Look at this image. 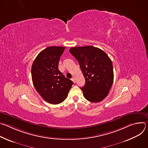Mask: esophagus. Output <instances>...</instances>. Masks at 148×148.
Here are the masks:
<instances>
[{
    "label": "esophagus",
    "instance_id": "esophagus-1",
    "mask_svg": "<svg viewBox=\"0 0 148 148\" xmlns=\"http://www.w3.org/2000/svg\"><path fill=\"white\" fill-rule=\"evenodd\" d=\"M71 80L73 81V82L74 83H75V78H73L71 79Z\"/></svg>",
    "mask_w": 148,
    "mask_h": 148
}]
</instances>
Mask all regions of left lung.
Segmentation results:
<instances>
[{"label":"left lung","instance_id":"8db88e82","mask_svg":"<svg viewBox=\"0 0 148 148\" xmlns=\"http://www.w3.org/2000/svg\"><path fill=\"white\" fill-rule=\"evenodd\" d=\"M70 52L78 61L86 79L81 88L84 97L92 102L102 101L114 81L111 60L103 50L91 46L71 47Z\"/></svg>","mask_w":148,"mask_h":148}]
</instances>
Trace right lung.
Here are the masks:
<instances>
[{"instance_id":"add662e5","label":"right lung","mask_w":148,"mask_h":148,"mask_svg":"<svg viewBox=\"0 0 148 148\" xmlns=\"http://www.w3.org/2000/svg\"><path fill=\"white\" fill-rule=\"evenodd\" d=\"M66 47L50 46L41 51L32 66V77L35 89L46 101L58 104L64 101L73 82L58 70L60 58Z\"/></svg>"}]
</instances>
